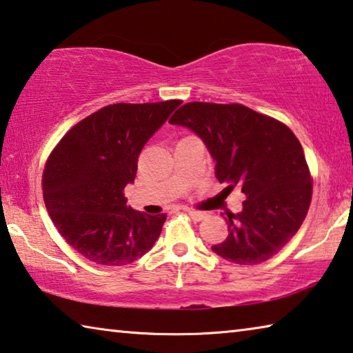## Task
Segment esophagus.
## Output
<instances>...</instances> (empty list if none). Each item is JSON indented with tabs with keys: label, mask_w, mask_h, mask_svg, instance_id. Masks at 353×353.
<instances>
[{
	"label": "esophagus",
	"mask_w": 353,
	"mask_h": 353,
	"mask_svg": "<svg viewBox=\"0 0 353 353\" xmlns=\"http://www.w3.org/2000/svg\"><path fill=\"white\" fill-rule=\"evenodd\" d=\"M188 216L193 221H204L208 214L205 212H198V210H188Z\"/></svg>",
	"instance_id": "obj_1"
}]
</instances>
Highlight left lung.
<instances>
[{
    "label": "left lung",
    "instance_id": "obj_1",
    "mask_svg": "<svg viewBox=\"0 0 353 353\" xmlns=\"http://www.w3.org/2000/svg\"><path fill=\"white\" fill-rule=\"evenodd\" d=\"M170 123L198 134L216 160L218 181L246 194L240 213H225L229 235L213 252L240 266L279 254L301 229L313 194L312 172L292 130L243 104L198 101L183 104Z\"/></svg>",
    "mask_w": 353,
    "mask_h": 353
}]
</instances>
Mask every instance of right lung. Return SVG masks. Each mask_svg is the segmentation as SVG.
Here are the masks:
<instances>
[{"instance_id":"add662e5","label":"right lung","mask_w":353,"mask_h":353,"mask_svg":"<svg viewBox=\"0 0 353 353\" xmlns=\"http://www.w3.org/2000/svg\"><path fill=\"white\" fill-rule=\"evenodd\" d=\"M179 104L105 105L74 124L51 151L41 176L45 207L63 240L87 260L124 266L157 241L166 214L135 212L123 191L135 181L143 146Z\"/></svg>"}]
</instances>
